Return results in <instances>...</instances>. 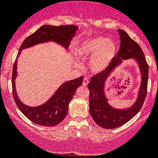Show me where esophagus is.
<instances>
[{"instance_id":"34e87169","label":"esophagus","mask_w":158,"mask_h":158,"mask_svg":"<svg viewBox=\"0 0 158 158\" xmlns=\"http://www.w3.org/2000/svg\"><path fill=\"white\" fill-rule=\"evenodd\" d=\"M88 82H89V80H88V78H84V79H83V82H82L83 85L86 86L88 84Z\"/></svg>"}]
</instances>
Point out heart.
<instances>
[{
    "instance_id": "1",
    "label": "heart",
    "mask_w": 158,
    "mask_h": 158,
    "mask_svg": "<svg viewBox=\"0 0 158 158\" xmlns=\"http://www.w3.org/2000/svg\"><path fill=\"white\" fill-rule=\"evenodd\" d=\"M118 46L115 41L104 37L86 38L77 44L76 54L81 59L91 58L89 67L95 73L104 71L115 58Z\"/></svg>"
}]
</instances>
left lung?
<instances>
[{
    "label": "left lung",
    "instance_id": "obj_1",
    "mask_svg": "<svg viewBox=\"0 0 158 158\" xmlns=\"http://www.w3.org/2000/svg\"><path fill=\"white\" fill-rule=\"evenodd\" d=\"M121 45L119 51L110 65L104 71L92 76L88 83L89 110L93 120L100 127L114 129L121 127L133 118L141 110L147 94L148 65L141 47L129 37L125 31L118 29ZM133 57L138 60L142 75V84L136 103L127 110H116L107 103L104 95V82L110 73L122 62V59Z\"/></svg>",
    "mask_w": 158,
    "mask_h": 158
}]
</instances>
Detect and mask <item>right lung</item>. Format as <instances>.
I'll list each match as a JSON object with an SVG mask.
<instances>
[{"label":"right lung","instance_id":"right-lung-1","mask_svg":"<svg viewBox=\"0 0 158 158\" xmlns=\"http://www.w3.org/2000/svg\"><path fill=\"white\" fill-rule=\"evenodd\" d=\"M76 30L77 26L73 25L60 26L43 25L34 34L28 36L21 45L16 59L13 64L12 73L13 95L18 108L33 123L46 127H52L60 124L67 115L69 103L73 97L74 93L77 88L82 85L83 77L80 76L73 80L65 82L44 104L37 107L27 106L20 101L15 91V79L17 75V58L19 56L21 51L24 48L31 47L38 43L47 41H55L67 48L70 46V40L75 35Z\"/></svg>","mask_w":158,"mask_h":158}]
</instances>
